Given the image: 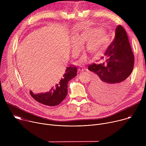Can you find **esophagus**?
I'll list each match as a JSON object with an SVG mask.
<instances>
[{"label":"esophagus","instance_id":"obj_1","mask_svg":"<svg viewBox=\"0 0 146 146\" xmlns=\"http://www.w3.org/2000/svg\"><path fill=\"white\" fill-rule=\"evenodd\" d=\"M84 69L83 68L82 66H80V67H79V68L78 69V70L79 72H82V71H84Z\"/></svg>","mask_w":146,"mask_h":146}]
</instances>
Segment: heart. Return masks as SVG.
Returning a JSON list of instances; mask_svg holds the SVG:
<instances>
[{
  "mask_svg": "<svg viewBox=\"0 0 146 146\" xmlns=\"http://www.w3.org/2000/svg\"><path fill=\"white\" fill-rule=\"evenodd\" d=\"M106 35L100 29H94L83 32L81 34L76 35L72 37V54L74 56L77 54L78 51L81 47V44L87 41L86 48L92 54L99 52L103 47L106 40ZM85 55L81 58V61L87 59Z\"/></svg>",
  "mask_w": 146,
  "mask_h": 146,
  "instance_id": "b5f03b06",
  "label": "heart"
}]
</instances>
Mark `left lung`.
<instances>
[{
	"instance_id": "8db88e82",
	"label": "left lung",
	"mask_w": 146,
	"mask_h": 146,
	"mask_svg": "<svg viewBox=\"0 0 146 146\" xmlns=\"http://www.w3.org/2000/svg\"><path fill=\"white\" fill-rule=\"evenodd\" d=\"M100 59L103 63L88 66L96 74L91 88L98 100L111 102L125 90L134 66V55L127 32L121 25L117 27L114 38Z\"/></svg>"
}]
</instances>
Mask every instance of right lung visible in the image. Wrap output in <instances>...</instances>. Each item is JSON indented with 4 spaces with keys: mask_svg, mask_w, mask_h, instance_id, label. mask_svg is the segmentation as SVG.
Instances as JSON below:
<instances>
[{
    "mask_svg": "<svg viewBox=\"0 0 146 146\" xmlns=\"http://www.w3.org/2000/svg\"><path fill=\"white\" fill-rule=\"evenodd\" d=\"M77 72L76 66L70 65L66 68L63 78L48 92L35 94L32 91H30L31 95L35 100L44 105L49 106L58 105L65 99L68 94V82L77 76Z\"/></svg>",
    "mask_w": 146,
    "mask_h": 146,
    "instance_id": "add662e5",
    "label": "right lung"
}]
</instances>
